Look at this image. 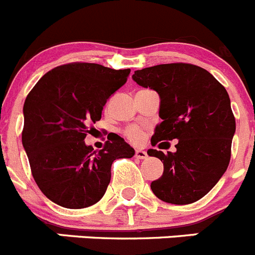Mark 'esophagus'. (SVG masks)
I'll use <instances>...</instances> for the list:
<instances>
[{
  "mask_svg": "<svg viewBox=\"0 0 255 255\" xmlns=\"http://www.w3.org/2000/svg\"><path fill=\"white\" fill-rule=\"evenodd\" d=\"M134 156H136L137 159H141V160H143V159H147V152H146V151H143V150H136V153H134Z\"/></svg>",
  "mask_w": 255,
  "mask_h": 255,
  "instance_id": "esophagus-1",
  "label": "esophagus"
}]
</instances>
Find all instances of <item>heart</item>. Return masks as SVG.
Instances as JSON below:
<instances>
[{"label": "heart", "mask_w": 255, "mask_h": 255, "mask_svg": "<svg viewBox=\"0 0 255 255\" xmlns=\"http://www.w3.org/2000/svg\"><path fill=\"white\" fill-rule=\"evenodd\" d=\"M126 136H127L128 139H129L130 142H133V143H139V142H142V139H143V132H142L138 127L132 126V127L127 128V130H126Z\"/></svg>", "instance_id": "b5f03b06"}]
</instances>
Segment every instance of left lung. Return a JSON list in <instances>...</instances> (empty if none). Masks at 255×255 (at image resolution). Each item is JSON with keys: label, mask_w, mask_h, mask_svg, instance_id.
Segmentation results:
<instances>
[{"label": "left lung", "mask_w": 255, "mask_h": 255, "mask_svg": "<svg viewBox=\"0 0 255 255\" xmlns=\"http://www.w3.org/2000/svg\"><path fill=\"white\" fill-rule=\"evenodd\" d=\"M142 88L160 96L159 117L151 144L178 139L176 151L150 148L164 173L151 183L153 194L173 205H189L212 189L230 162L235 118L226 89L205 68L167 63L134 71ZM160 146V144H159Z\"/></svg>", "instance_id": "1"}]
</instances>
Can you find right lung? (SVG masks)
I'll return each mask as SVG.
<instances>
[{
  "instance_id": "add662e5",
  "label": "right lung",
  "mask_w": 255,
  "mask_h": 255,
  "mask_svg": "<svg viewBox=\"0 0 255 255\" xmlns=\"http://www.w3.org/2000/svg\"><path fill=\"white\" fill-rule=\"evenodd\" d=\"M129 72L81 62L58 66L26 96L22 146L39 189L56 205H95L111 183L114 160L134 155L118 134L108 136L100 151L84 141L89 126L100 121L107 100L126 84Z\"/></svg>"
}]
</instances>
